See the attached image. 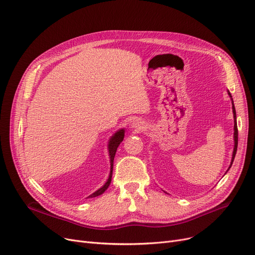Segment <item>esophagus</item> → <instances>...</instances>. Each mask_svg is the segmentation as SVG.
<instances>
[{"label": "esophagus", "instance_id": "esophagus-1", "mask_svg": "<svg viewBox=\"0 0 255 255\" xmlns=\"http://www.w3.org/2000/svg\"><path fill=\"white\" fill-rule=\"evenodd\" d=\"M131 127L132 128H135L137 130H140V129L143 128V124L141 122H139V121L136 120V121H133V122L131 123Z\"/></svg>", "mask_w": 255, "mask_h": 255}]
</instances>
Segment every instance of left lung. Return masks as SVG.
<instances>
[{"instance_id":"left-lung-1","label":"left lung","mask_w":255,"mask_h":255,"mask_svg":"<svg viewBox=\"0 0 255 255\" xmlns=\"http://www.w3.org/2000/svg\"><path fill=\"white\" fill-rule=\"evenodd\" d=\"M227 94H229L230 97H231V100H232V105H233V114H234V151H233V157H232V161H231V164L229 166V169L226 170V172L230 170V168L232 167V164L234 162V159H235V156H236V153H237V149H238V126H237V114H236V109H235V105H234V100H233V97H232V94L230 93V91L227 90ZM165 192V191H164ZM166 193V192H165Z\"/></svg>"}]
</instances>
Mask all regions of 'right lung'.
<instances>
[{"instance_id":"obj_1","label":"right lung","mask_w":255,"mask_h":255,"mask_svg":"<svg viewBox=\"0 0 255 255\" xmlns=\"http://www.w3.org/2000/svg\"><path fill=\"white\" fill-rule=\"evenodd\" d=\"M125 136V129L121 128L119 130H117L114 134L111 136V138L109 139V143H107V150H109V155H110V162H111V170H110V176L107 181L105 182V184L100 187L98 190H96L94 193H92L91 195H89L87 198H92V197H96L101 195L102 193H104V191L109 188V186L112 182V176H113V168H114V159H115V155L117 152V149L119 144L121 143L124 139Z\"/></svg>"}]
</instances>
